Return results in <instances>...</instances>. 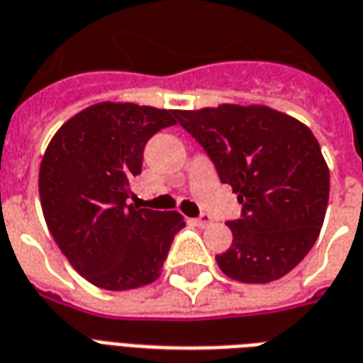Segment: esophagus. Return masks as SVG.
<instances>
[{
    "instance_id": "1",
    "label": "esophagus",
    "mask_w": 363,
    "mask_h": 363,
    "mask_svg": "<svg viewBox=\"0 0 363 363\" xmlns=\"http://www.w3.org/2000/svg\"><path fill=\"white\" fill-rule=\"evenodd\" d=\"M195 225H199V227L212 225V218H210L208 213H201V216H199V218L195 220Z\"/></svg>"
}]
</instances>
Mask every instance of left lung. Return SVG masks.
Here are the masks:
<instances>
[{
  "instance_id": "obj_1",
  "label": "left lung",
  "mask_w": 363,
  "mask_h": 363,
  "mask_svg": "<svg viewBox=\"0 0 363 363\" xmlns=\"http://www.w3.org/2000/svg\"><path fill=\"white\" fill-rule=\"evenodd\" d=\"M174 115L242 204L240 220L227 221L231 246L216 255L221 271L246 284L288 274L316 242L330 199V170L311 128L267 106Z\"/></svg>"
}]
</instances>
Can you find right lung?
Here are the masks:
<instances>
[{"instance_id":"right-lung-1","label":"right lung","mask_w":363,"mask_h":363,"mask_svg":"<svg viewBox=\"0 0 363 363\" xmlns=\"http://www.w3.org/2000/svg\"><path fill=\"white\" fill-rule=\"evenodd\" d=\"M172 125V109L100 102L66 121L47 145L39 167L45 221L72 267L98 288L155 282L185 227L178 212L126 204L145 143Z\"/></svg>"}]
</instances>
